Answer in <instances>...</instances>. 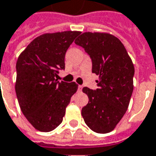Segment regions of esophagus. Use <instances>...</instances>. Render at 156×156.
Here are the masks:
<instances>
[{
  "mask_svg": "<svg viewBox=\"0 0 156 156\" xmlns=\"http://www.w3.org/2000/svg\"><path fill=\"white\" fill-rule=\"evenodd\" d=\"M82 89H83V86H82V85H78V90H79V91H81Z\"/></svg>",
  "mask_w": 156,
  "mask_h": 156,
  "instance_id": "34e87169",
  "label": "esophagus"
}]
</instances>
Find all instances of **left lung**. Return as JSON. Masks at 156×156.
<instances>
[{
	"instance_id": "left-lung-1",
	"label": "left lung",
	"mask_w": 156,
	"mask_h": 156,
	"mask_svg": "<svg viewBox=\"0 0 156 156\" xmlns=\"http://www.w3.org/2000/svg\"><path fill=\"white\" fill-rule=\"evenodd\" d=\"M75 44L88 53L92 61V73L99 75L98 89H83L89 97V103L82 109L83 118L94 132L110 133L129 105L133 90V62L123 44L110 34L83 33Z\"/></svg>"
}]
</instances>
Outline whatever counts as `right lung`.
Returning a JSON list of instances; mask_svg holds the SVG:
<instances>
[{
  "mask_svg": "<svg viewBox=\"0 0 156 156\" xmlns=\"http://www.w3.org/2000/svg\"><path fill=\"white\" fill-rule=\"evenodd\" d=\"M78 31L44 34L22 52L16 64L15 90L22 112L35 129L51 132L62 123L77 89L75 82L55 79L65 69L67 49Z\"/></svg>",
  "mask_w": 156,
  "mask_h": 156,
  "instance_id": "add662e5",
  "label": "right lung"
}]
</instances>
